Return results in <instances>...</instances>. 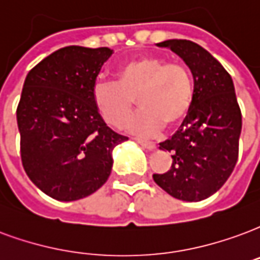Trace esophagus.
I'll list each match as a JSON object with an SVG mask.
<instances>
[{
    "label": "esophagus",
    "instance_id": "1",
    "mask_svg": "<svg viewBox=\"0 0 260 260\" xmlns=\"http://www.w3.org/2000/svg\"><path fill=\"white\" fill-rule=\"evenodd\" d=\"M134 140H135L136 143H139L140 146H143V147H146V149H154L155 145L153 143V142H150V140H146V139H140V138H134Z\"/></svg>",
    "mask_w": 260,
    "mask_h": 260
}]
</instances>
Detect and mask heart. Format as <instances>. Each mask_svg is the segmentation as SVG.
I'll return each mask as SVG.
<instances>
[{
  "instance_id": "1",
  "label": "heart",
  "mask_w": 260,
  "mask_h": 260,
  "mask_svg": "<svg viewBox=\"0 0 260 260\" xmlns=\"http://www.w3.org/2000/svg\"><path fill=\"white\" fill-rule=\"evenodd\" d=\"M117 82L99 80L92 86V101L102 118L111 126L122 128L135 110L140 113L129 122V129L151 135L178 128L193 109L194 78L186 64L167 61L154 55H139L122 63L115 73Z\"/></svg>"
}]
</instances>
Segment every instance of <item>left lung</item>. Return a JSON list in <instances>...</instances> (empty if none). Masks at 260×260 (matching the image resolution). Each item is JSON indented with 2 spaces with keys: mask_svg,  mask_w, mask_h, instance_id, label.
I'll use <instances>...</instances> for the list:
<instances>
[{
  "mask_svg": "<svg viewBox=\"0 0 260 260\" xmlns=\"http://www.w3.org/2000/svg\"><path fill=\"white\" fill-rule=\"evenodd\" d=\"M158 47L169 48L189 66L196 96L187 120L159 143V149L172 153V164L153 179L175 199L201 201L222 187L237 162L243 118L234 84L224 67L196 42L167 40Z\"/></svg>",
  "mask_w": 260,
  "mask_h": 260,
  "instance_id": "left-lung-1",
  "label": "left lung"
}]
</instances>
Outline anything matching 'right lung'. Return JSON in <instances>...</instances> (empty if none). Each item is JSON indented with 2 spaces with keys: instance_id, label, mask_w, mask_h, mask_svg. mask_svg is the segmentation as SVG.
Instances as JSON below:
<instances>
[{
  "instance_id": "add662e5",
  "label": "right lung",
  "mask_w": 260,
  "mask_h": 260,
  "mask_svg": "<svg viewBox=\"0 0 260 260\" xmlns=\"http://www.w3.org/2000/svg\"><path fill=\"white\" fill-rule=\"evenodd\" d=\"M109 48H61L28 71L17 105L23 168L32 183L59 201L101 189L113 150L128 139L110 129L92 101V86Z\"/></svg>"
}]
</instances>
